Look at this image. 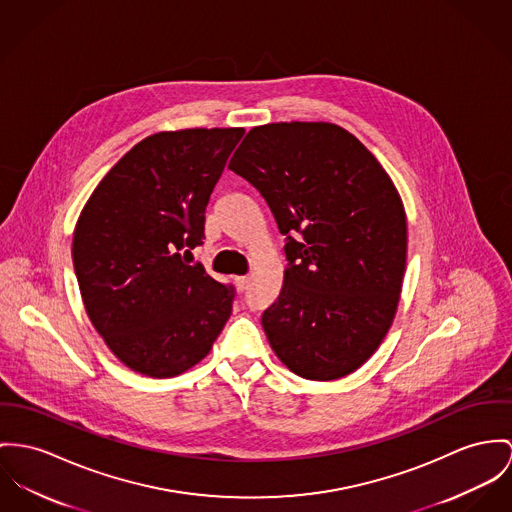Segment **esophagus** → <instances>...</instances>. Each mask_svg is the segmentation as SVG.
<instances>
[{
    "mask_svg": "<svg viewBox=\"0 0 512 512\" xmlns=\"http://www.w3.org/2000/svg\"><path fill=\"white\" fill-rule=\"evenodd\" d=\"M236 286L239 292H243V290H247V286H249V276H236Z\"/></svg>",
    "mask_w": 512,
    "mask_h": 512,
    "instance_id": "obj_1",
    "label": "esophagus"
}]
</instances>
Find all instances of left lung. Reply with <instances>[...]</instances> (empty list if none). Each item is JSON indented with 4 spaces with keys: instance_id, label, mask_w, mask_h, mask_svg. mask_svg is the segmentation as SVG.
I'll return each instance as SVG.
<instances>
[{
    "instance_id": "1",
    "label": "left lung",
    "mask_w": 512,
    "mask_h": 512,
    "mask_svg": "<svg viewBox=\"0 0 512 512\" xmlns=\"http://www.w3.org/2000/svg\"><path fill=\"white\" fill-rule=\"evenodd\" d=\"M286 236L284 284L263 317L276 356L308 380L360 368L394 321L407 220L390 175L331 122L255 126L228 165Z\"/></svg>"
}]
</instances>
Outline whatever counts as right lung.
Returning a JSON list of instances; mask_svg holds the SVG:
<instances>
[{"label": "right lung", "instance_id": "obj_1", "mask_svg": "<svg viewBox=\"0 0 512 512\" xmlns=\"http://www.w3.org/2000/svg\"><path fill=\"white\" fill-rule=\"evenodd\" d=\"M243 128H187L138 142L103 177L74 230L87 315L130 370L171 378L210 353L234 286L189 265L204 212Z\"/></svg>", "mask_w": 512, "mask_h": 512}]
</instances>
